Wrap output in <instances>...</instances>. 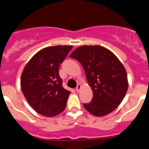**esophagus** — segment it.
Listing matches in <instances>:
<instances>
[{"mask_svg": "<svg viewBox=\"0 0 149 149\" xmlns=\"http://www.w3.org/2000/svg\"><path fill=\"white\" fill-rule=\"evenodd\" d=\"M81 87V84H77V86H76V92H79V91H80Z\"/></svg>", "mask_w": 149, "mask_h": 149, "instance_id": "1", "label": "esophagus"}]
</instances>
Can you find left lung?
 <instances>
[{
	"label": "left lung",
	"mask_w": 149,
	"mask_h": 149,
	"mask_svg": "<svg viewBox=\"0 0 149 149\" xmlns=\"http://www.w3.org/2000/svg\"><path fill=\"white\" fill-rule=\"evenodd\" d=\"M70 57L83 66L93 97L83 104L87 111L103 116L114 111L122 102L128 89L125 67L113 52L101 46H81Z\"/></svg>",
	"instance_id": "8db88e82"
}]
</instances>
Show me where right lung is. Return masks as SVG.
Wrapping results in <instances>:
<instances>
[{
	"label": "right lung",
	"instance_id": "obj_1",
	"mask_svg": "<svg viewBox=\"0 0 149 149\" xmlns=\"http://www.w3.org/2000/svg\"><path fill=\"white\" fill-rule=\"evenodd\" d=\"M73 46H54L36 53L21 76V89L30 106L39 114L52 117L65 110L70 91L63 87L59 67Z\"/></svg>",
	"mask_w": 149,
	"mask_h": 149
}]
</instances>
